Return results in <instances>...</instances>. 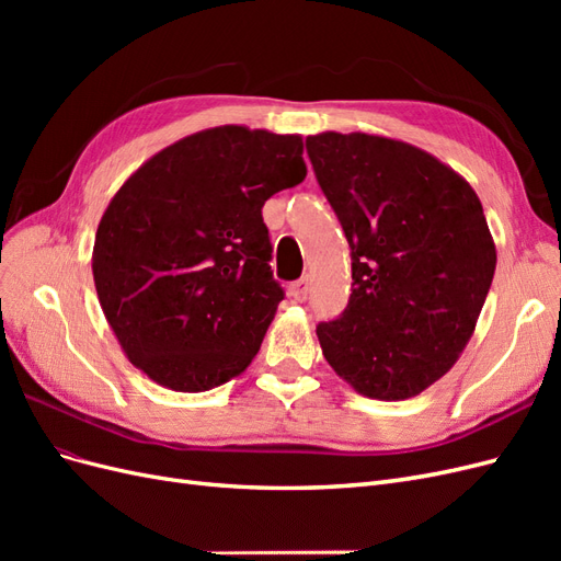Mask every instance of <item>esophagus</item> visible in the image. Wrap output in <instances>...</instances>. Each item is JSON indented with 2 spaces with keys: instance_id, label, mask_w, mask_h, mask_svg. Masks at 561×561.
I'll return each mask as SVG.
<instances>
[{
  "instance_id": "esophagus-1",
  "label": "esophagus",
  "mask_w": 561,
  "mask_h": 561,
  "mask_svg": "<svg viewBox=\"0 0 561 561\" xmlns=\"http://www.w3.org/2000/svg\"><path fill=\"white\" fill-rule=\"evenodd\" d=\"M311 295V278L309 276H301L297 283L290 285V297L295 301H307Z\"/></svg>"
}]
</instances>
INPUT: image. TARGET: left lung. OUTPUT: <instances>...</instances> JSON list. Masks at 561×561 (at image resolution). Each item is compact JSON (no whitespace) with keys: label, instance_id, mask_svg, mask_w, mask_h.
<instances>
[{"label":"left lung","instance_id":"8db88e82","mask_svg":"<svg viewBox=\"0 0 561 561\" xmlns=\"http://www.w3.org/2000/svg\"><path fill=\"white\" fill-rule=\"evenodd\" d=\"M351 245L346 311L316 334L330 367L371 400H407L458 360L496 268L482 203L410 142L325 130L307 138Z\"/></svg>","mask_w":561,"mask_h":561}]
</instances>
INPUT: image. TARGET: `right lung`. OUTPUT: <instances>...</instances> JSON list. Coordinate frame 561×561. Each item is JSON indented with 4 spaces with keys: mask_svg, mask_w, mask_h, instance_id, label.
<instances>
[{
    "mask_svg": "<svg viewBox=\"0 0 561 561\" xmlns=\"http://www.w3.org/2000/svg\"><path fill=\"white\" fill-rule=\"evenodd\" d=\"M301 135L217 126L168 145L114 194L93 245L100 307L126 358L203 393L257 355L283 287L262 206L307 178Z\"/></svg>",
    "mask_w": 561,
    "mask_h": 561,
    "instance_id": "add662e5",
    "label": "right lung"
}]
</instances>
